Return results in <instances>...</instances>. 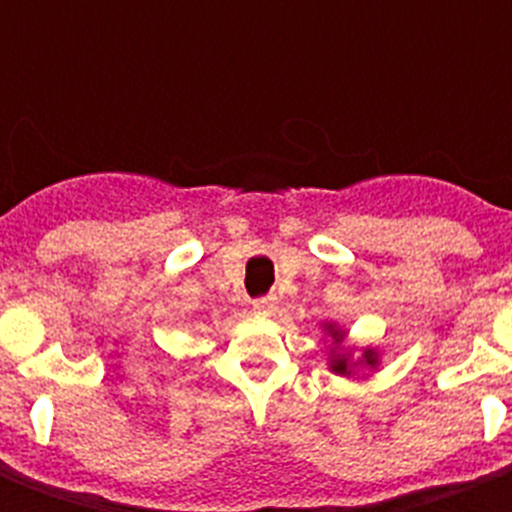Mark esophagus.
<instances>
[{"label": "esophagus", "instance_id": "obj_1", "mask_svg": "<svg viewBox=\"0 0 512 512\" xmlns=\"http://www.w3.org/2000/svg\"><path fill=\"white\" fill-rule=\"evenodd\" d=\"M252 311L257 316H271V313H276V297H260L252 303Z\"/></svg>", "mask_w": 512, "mask_h": 512}]
</instances>
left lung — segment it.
I'll return each mask as SVG.
<instances>
[{
    "label": "left lung",
    "mask_w": 512,
    "mask_h": 512,
    "mask_svg": "<svg viewBox=\"0 0 512 512\" xmlns=\"http://www.w3.org/2000/svg\"><path fill=\"white\" fill-rule=\"evenodd\" d=\"M321 329L332 340V348H329V369L335 374H340V377H353L358 369H377L380 366V353L374 348H364L361 350V358H353V348L342 345V340L348 335L345 329H340L332 321H324Z\"/></svg>",
    "instance_id": "obj_1"
}]
</instances>
